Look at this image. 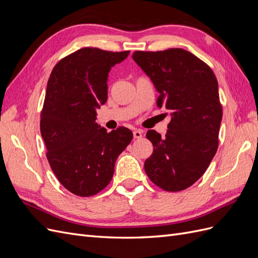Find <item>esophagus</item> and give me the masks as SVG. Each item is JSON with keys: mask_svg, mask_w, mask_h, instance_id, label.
<instances>
[{"mask_svg": "<svg viewBox=\"0 0 258 258\" xmlns=\"http://www.w3.org/2000/svg\"><path fill=\"white\" fill-rule=\"evenodd\" d=\"M143 136V131L141 130H135L134 131V138L135 139H141Z\"/></svg>", "mask_w": 258, "mask_h": 258, "instance_id": "esophagus-1", "label": "esophagus"}]
</instances>
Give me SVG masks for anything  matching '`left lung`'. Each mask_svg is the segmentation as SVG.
<instances>
[{
	"label": "left lung",
	"mask_w": 258,
	"mask_h": 258,
	"mask_svg": "<svg viewBox=\"0 0 258 258\" xmlns=\"http://www.w3.org/2000/svg\"><path fill=\"white\" fill-rule=\"evenodd\" d=\"M132 58L159 92L157 105L170 111L166 136L148 130L154 151L144 163L151 181L179 191L204 175L218 146L223 110L211 68L182 48L135 51Z\"/></svg>",
	"instance_id": "8db88e82"
}]
</instances>
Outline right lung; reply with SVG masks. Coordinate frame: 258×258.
Returning a JSON list of instances; mask_svg holds the SVG:
<instances>
[{
    "label": "right lung",
    "mask_w": 258,
    "mask_h": 258,
    "mask_svg": "<svg viewBox=\"0 0 258 258\" xmlns=\"http://www.w3.org/2000/svg\"><path fill=\"white\" fill-rule=\"evenodd\" d=\"M130 51L86 47L52 69L41 113V135L50 168L76 196L89 197L108 185L115 162L134 135L124 127L107 132L96 122L107 100L111 69Z\"/></svg>",
    "instance_id": "1"
}]
</instances>
